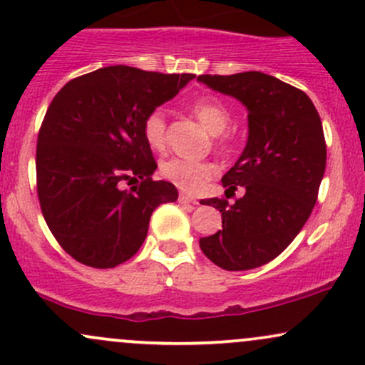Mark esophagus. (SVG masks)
<instances>
[{"label":"esophagus","instance_id":"1","mask_svg":"<svg viewBox=\"0 0 365 365\" xmlns=\"http://www.w3.org/2000/svg\"><path fill=\"white\" fill-rule=\"evenodd\" d=\"M178 200L182 204H194V206H195V204H199V200H197L195 197H190V195H187V194H180L178 195Z\"/></svg>","mask_w":365,"mask_h":365}]
</instances>
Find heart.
Here are the masks:
<instances>
[{"label":"heart","mask_w":365,"mask_h":365,"mask_svg":"<svg viewBox=\"0 0 365 365\" xmlns=\"http://www.w3.org/2000/svg\"><path fill=\"white\" fill-rule=\"evenodd\" d=\"M192 113L195 118L206 127L212 135H220V144H223V132L232 121V111L220 98L207 96L192 104ZM144 139L154 150H161L166 145V115L161 108H156L145 116ZM161 175L171 183L185 192L200 190L216 175V166L209 161H194L185 158H170L161 163Z\"/></svg>","instance_id":"b5f03b06"}]
</instances>
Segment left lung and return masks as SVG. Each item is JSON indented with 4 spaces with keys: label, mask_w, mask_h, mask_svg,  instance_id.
Masks as SVG:
<instances>
[{
    "label": "left lung",
    "mask_w": 365,
    "mask_h": 365,
    "mask_svg": "<svg viewBox=\"0 0 365 365\" xmlns=\"http://www.w3.org/2000/svg\"><path fill=\"white\" fill-rule=\"evenodd\" d=\"M197 81L249 111L244 153L221 178L226 198L238 186L245 195L233 205L204 200L220 209L223 230L200 238V250L226 271L254 269L278 257L311 216L326 170L319 113L305 92L262 72Z\"/></svg>",
    "instance_id": "8db88e82"
}]
</instances>
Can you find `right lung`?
I'll list each match as a JSON object with an SVG mask.
<instances>
[{
  "mask_svg": "<svg viewBox=\"0 0 365 365\" xmlns=\"http://www.w3.org/2000/svg\"><path fill=\"white\" fill-rule=\"evenodd\" d=\"M194 77L115 65L73 78L54 96L37 137V195L49 230L75 261L98 269L128 261L148 237L154 209L178 199L173 183L153 180L158 165L142 125ZM132 179L140 185L123 191L120 183Z\"/></svg>",
  "mask_w": 365,
  "mask_h": 365,
  "instance_id": "right-lung-1",
  "label": "right lung"
}]
</instances>
